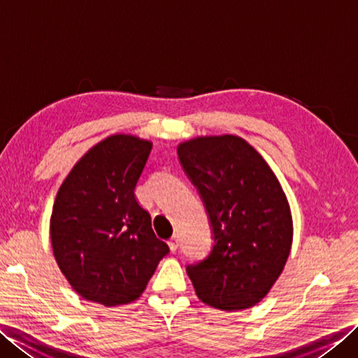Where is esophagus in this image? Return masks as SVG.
Returning <instances> with one entry per match:
<instances>
[{
  "instance_id": "34e87169",
  "label": "esophagus",
  "mask_w": 358,
  "mask_h": 358,
  "mask_svg": "<svg viewBox=\"0 0 358 358\" xmlns=\"http://www.w3.org/2000/svg\"><path fill=\"white\" fill-rule=\"evenodd\" d=\"M178 237H177V235H173V237L169 240V241H167V246H169V249H171V252H175V250H177L178 249Z\"/></svg>"
}]
</instances>
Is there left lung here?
Listing matches in <instances>:
<instances>
[{"instance_id":"left-lung-1","label":"left lung","mask_w":358,"mask_h":358,"mask_svg":"<svg viewBox=\"0 0 358 358\" xmlns=\"http://www.w3.org/2000/svg\"><path fill=\"white\" fill-rule=\"evenodd\" d=\"M177 154L214 232L209 257L186 268L196 296L222 310L255 306L291 252L294 226L283 187L264 158L237 135L196 136L180 143Z\"/></svg>"}]
</instances>
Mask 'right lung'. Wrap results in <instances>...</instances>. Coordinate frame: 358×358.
Listing matches in <instances>:
<instances>
[{
    "mask_svg": "<svg viewBox=\"0 0 358 358\" xmlns=\"http://www.w3.org/2000/svg\"><path fill=\"white\" fill-rule=\"evenodd\" d=\"M150 149L149 140L110 135L75 163L58 189L50 215L53 257L85 300L108 308L135 301L169 252L134 192Z\"/></svg>",
    "mask_w": 358,
    "mask_h": 358,
    "instance_id": "right-lung-1",
    "label": "right lung"
}]
</instances>
